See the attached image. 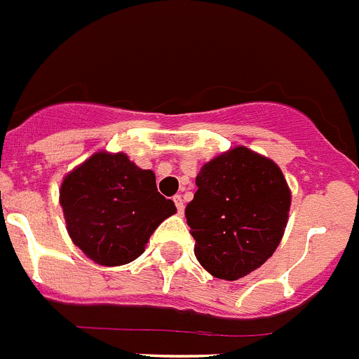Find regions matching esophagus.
<instances>
[{
    "label": "esophagus",
    "mask_w": 359,
    "mask_h": 359,
    "mask_svg": "<svg viewBox=\"0 0 359 359\" xmlns=\"http://www.w3.org/2000/svg\"><path fill=\"white\" fill-rule=\"evenodd\" d=\"M174 203H176V207H177V212L183 214V209H185V205H183V198H182V196H180V194L174 196Z\"/></svg>",
    "instance_id": "34e87169"
}]
</instances>
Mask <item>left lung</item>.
Returning <instances> with one entry per match:
<instances>
[{
	"instance_id": "obj_1",
	"label": "left lung",
	"mask_w": 359,
	"mask_h": 359,
	"mask_svg": "<svg viewBox=\"0 0 359 359\" xmlns=\"http://www.w3.org/2000/svg\"><path fill=\"white\" fill-rule=\"evenodd\" d=\"M185 217L201 267L234 281L271 258L289 222L290 189L271 158L234 147L201 167Z\"/></svg>"
}]
</instances>
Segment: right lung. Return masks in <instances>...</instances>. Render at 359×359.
<instances>
[{"instance_id": "right-lung-1", "label": "right lung", "mask_w": 359, "mask_h": 359, "mask_svg": "<svg viewBox=\"0 0 359 359\" xmlns=\"http://www.w3.org/2000/svg\"><path fill=\"white\" fill-rule=\"evenodd\" d=\"M67 232L81 252L105 267L134 262L176 205L158 192L152 170L123 152H94L61 182Z\"/></svg>"}]
</instances>
